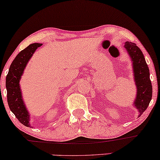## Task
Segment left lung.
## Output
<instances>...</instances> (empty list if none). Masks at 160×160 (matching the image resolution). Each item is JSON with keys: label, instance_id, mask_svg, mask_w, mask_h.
Here are the masks:
<instances>
[{"label": "left lung", "instance_id": "left-lung-1", "mask_svg": "<svg viewBox=\"0 0 160 160\" xmlns=\"http://www.w3.org/2000/svg\"><path fill=\"white\" fill-rule=\"evenodd\" d=\"M125 47L131 56L135 73V80L137 86V98L135 106L139 112V116L146 111L152 98V84L150 79V71L144 55L135 43L126 42Z\"/></svg>", "mask_w": 160, "mask_h": 160}]
</instances>
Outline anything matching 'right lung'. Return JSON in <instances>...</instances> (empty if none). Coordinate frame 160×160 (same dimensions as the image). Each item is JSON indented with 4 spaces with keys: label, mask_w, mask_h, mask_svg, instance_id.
Wrapping results in <instances>:
<instances>
[{
    "label": "right lung",
    "mask_w": 160,
    "mask_h": 160,
    "mask_svg": "<svg viewBox=\"0 0 160 160\" xmlns=\"http://www.w3.org/2000/svg\"><path fill=\"white\" fill-rule=\"evenodd\" d=\"M41 43H32L22 50L11 64L6 78L7 102L11 111L24 126L29 127V115L24 105L19 88V80L24 69L33 53Z\"/></svg>",
    "instance_id": "obj_1"
}]
</instances>
